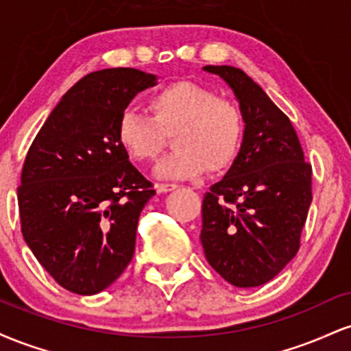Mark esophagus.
Instances as JSON below:
<instances>
[{
	"instance_id": "obj_1",
	"label": "esophagus",
	"mask_w": 351,
	"mask_h": 351,
	"mask_svg": "<svg viewBox=\"0 0 351 351\" xmlns=\"http://www.w3.org/2000/svg\"><path fill=\"white\" fill-rule=\"evenodd\" d=\"M175 188H178V184L176 183H158L156 184V191L158 193H168Z\"/></svg>"
}]
</instances>
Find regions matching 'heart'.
Here are the masks:
<instances>
[{
	"label": "heart",
	"mask_w": 351,
	"mask_h": 351,
	"mask_svg": "<svg viewBox=\"0 0 351 351\" xmlns=\"http://www.w3.org/2000/svg\"><path fill=\"white\" fill-rule=\"evenodd\" d=\"M152 117L125 110L117 136L130 158L152 163L162 155L168 136L176 148L160 163L165 178H189L228 168L239 152L244 132L243 112L232 100L217 97L211 88L178 80L158 88L147 100Z\"/></svg>",
	"instance_id": "obj_1"
}]
</instances>
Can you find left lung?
Wrapping results in <instances>:
<instances>
[{
    "label": "left lung",
    "mask_w": 351,
    "mask_h": 351,
    "mask_svg": "<svg viewBox=\"0 0 351 351\" xmlns=\"http://www.w3.org/2000/svg\"><path fill=\"white\" fill-rule=\"evenodd\" d=\"M239 100L245 123L234 163L203 199L201 244L211 267L236 287H257L300 247L312 203V165L289 117L245 72L206 66Z\"/></svg>",
    "instance_id": "8db88e82"
}]
</instances>
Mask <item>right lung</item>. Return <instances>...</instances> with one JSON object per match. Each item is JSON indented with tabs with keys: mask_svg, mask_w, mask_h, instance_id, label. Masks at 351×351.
Masks as SVG:
<instances>
[{
	"mask_svg": "<svg viewBox=\"0 0 351 351\" xmlns=\"http://www.w3.org/2000/svg\"><path fill=\"white\" fill-rule=\"evenodd\" d=\"M155 75L115 67L75 82L27 150L18 186L21 232L60 287L92 295L130 264L140 213L155 195L128 162L117 125Z\"/></svg>",
	"mask_w": 351,
	"mask_h": 351,
	"instance_id": "right-lung-1",
	"label": "right lung"
}]
</instances>
